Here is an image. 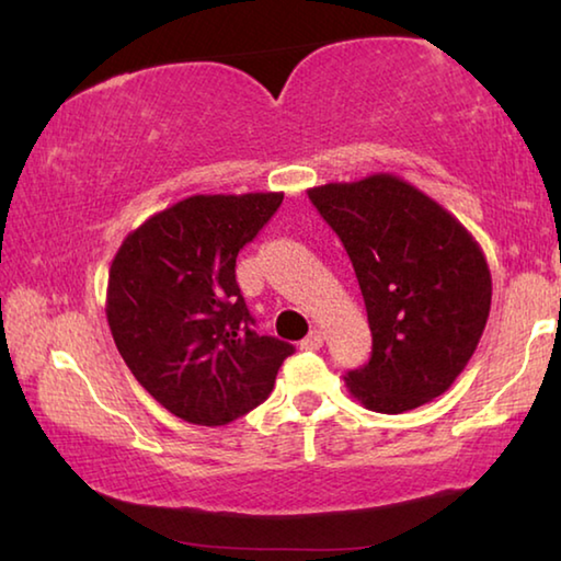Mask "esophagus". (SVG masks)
<instances>
[{"mask_svg":"<svg viewBox=\"0 0 561 561\" xmlns=\"http://www.w3.org/2000/svg\"><path fill=\"white\" fill-rule=\"evenodd\" d=\"M321 346H324V334H321L319 329L309 331V336L301 341V348H307V351H319Z\"/></svg>","mask_w":561,"mask_h":561,"instance_id":"34e87169","label":"esophagus"}]
</instances>
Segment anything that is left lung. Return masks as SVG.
<instances>
[{
    "label": "left lung",
    "instance_id": "1",
    "mask_svg": "<svg viewBox=\"0 0 561 561\" xmlns=\"http://www.w3.org/2000/svg\"><path fill=\"white\" fill-rule=\"evenodd\" d=\"M309 201L354 264L374 336L371 358L346 374L351 396L393 415L448 391L490 317L480 244L445 207L388 173L311 187Z\"/></svg>",
    "mask_w": 561,
    "mask_h": 561
}]
</instances>
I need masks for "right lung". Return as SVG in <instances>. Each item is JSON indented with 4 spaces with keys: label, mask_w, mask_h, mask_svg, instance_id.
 <instances>
[{
    "label": "right lung",
    "mask_w": 561,
    "mask_h": 561,
    "mask_svg": "<svg viewBox=\"0 0 561 561\" xmlns=\"http://www.w3.org/2000/svg\"><path fill=\"white\" fill-rule=\"evenodd\" d=\"M282 193L193 195L133 230L108 272L106 317L136 381L195 425H225L274 388L294 346L260 336L234 277L237 254Z\"/></svg>",
    "instance_id": "right-lung-1"
}]
</instances>
